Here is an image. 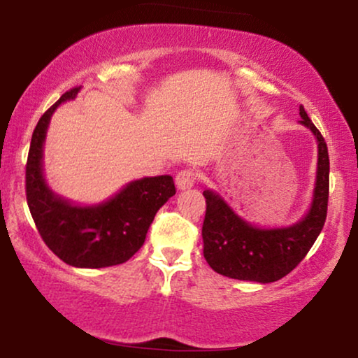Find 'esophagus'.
Masks as SVG:
<instances>
[{"instance_id":"esophagus-1","label":"esophagus","mask_w":358,"mask_h":358,"mask_svg":"<svg viewBox=\"0 0 358 358\" xmlns=\"http://www.w3.org/2000/svg\"><path fill=\"white\" fill-rule=\"evenodd\" d=\"M195 179H197V176H195L192 169H182L176 174V185L180 190L190 189L195 184Z\"/></svg>"}]
</instances>
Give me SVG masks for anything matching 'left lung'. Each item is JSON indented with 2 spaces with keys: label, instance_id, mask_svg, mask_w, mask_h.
Instances as JSON below:
<instances>
[{
  "label": "left lung",
  "instance_id": "obj_1",
  "mask_svg": "<svg viewBox=\"0 0 358 358\" xmlns=\"http://www.w3.org/2000/svg\"><path fill=\"white\" fill-rule=\"evenodd\" d=\"M300 124L317 140V173L313 203L306 217L287 228H256L229 208L212 190H203L207 210L202 227L203 257L224 277L259 283L280 280L300 264L324 227L329 199V153L321 131L305 107Z\"/></svg>",
  "mask_w": 358,
  "mask_h": 358
}]
</instances>
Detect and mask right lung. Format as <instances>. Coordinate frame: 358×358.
<instances>
[{
  "instance_id": "add662e5",
  "label": "right lung",
  "mask_w": 358,
  "mask_h": 358,
  "mask_svg": "<svg viewBox=\"0 0 358 358\" xmlns=\"http://www.w3.org/2000/svg\"><path fill=\"white\" fill-rule=\"evenodd\" d=\"M78 91L80 87L66 91L34 129L26 164L27 205L43 243L68 266H119L143 246L156 212L176 194L174 180L171 176L134 180L107 202L92 207L73 205L53 194L43 178V141L53 110Z\"/></svg>"
}]
</instances>
